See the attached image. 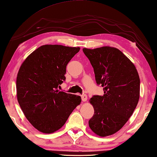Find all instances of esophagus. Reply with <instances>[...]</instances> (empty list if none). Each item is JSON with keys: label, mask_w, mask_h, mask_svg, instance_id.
<instances>
[{"label": "esophagus", "mask_w": 157, "mask_h": 157, "mask_svg": "<svg viewBox=\"0 0 157 157\" xmlns=\"http://www.w3.org/2000/svg\"><path fill=\"white\" fill-rule=\"evenodd\" d=\"M81 98H82V101H83V102H86V101H87V97L86 94H83L81 95Z\"/></svg>", "instance_id": "obj_1"}]
</instances>
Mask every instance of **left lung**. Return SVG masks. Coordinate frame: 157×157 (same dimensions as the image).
I'll use <instances>...</instances> for the list:
<instances>
[{
  "label": "left lung",
  "instance_id": "obj_1",
  "mask_svg": "<svg viewBox=\"0 0 157 157\" xmlns=\"http://www.w3.org/2000/svg\"><path fill=\"white\" fill-rule=\"evenodd\" d=\"M94 68L103 96L90 99L94 114L89 126L97 135L105 137L121 129L133 114L140 97V78L134 63L119 49L103 46L83 48Z\"/></svg>",
  "mask_w": 157,
  "mask_h": 157
}]
</instances>
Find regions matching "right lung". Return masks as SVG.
I'll list each match as a JSON object with an SVG mask.
<instances>
[{
  "label": "right lung",
  "instance_id": "add662e5",
  "mask_svg": "<svg viewBox=\"0 0 157 157\" xmlns=\"http://www.w3.org/2000/svg\"><path fill=\"white\" fill-rule=\"evenodd\" d=\"M80 48L44 45L27 56L16 78V96L22 111L40 132L54 133L80 105V96L60 92L66 66Z\"/></svg>",
  "mask_w": 157,
  "mask_h": 157
}]
</instances>
